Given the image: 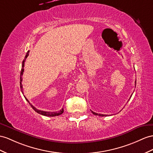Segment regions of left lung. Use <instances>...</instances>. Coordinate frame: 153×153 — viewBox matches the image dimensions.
Segmentation results:
<instances>
[{
  "label": "left lung",
  "mask_w": 153,
  "mask_h": 153,
  "mask_svg": "<svg viewBox=\"0 0 153 153\" xmlns=\"http://www.w3.org/2000/svg\"><path fill=\"white\" fill-rule=\"evenodd\" d=\"M136 81H135V87H136ZM131 96H132V95L131 96V97H130V98L131 97ZM92 114H94V115H96V116H107V115H106V114H97V113H96V112H93V111H92Z\"/></svg>",
  "instance_id": "left-lung-1"
}]
</instances>
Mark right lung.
<instances>
[{
	"label": "right lung",
	"mask_w": 153,
	"mask_h": 153,
	"mask_svg": "<svg viewBox=\"0 0 153 153\" xmlns=\"http://www.w3.org/2000/svg\"><path fill=\"white\" fill-rule=\"evenodd\" d=\"M29 52H30V50H28V52H27L26 53V56L25 57V59L23 60L22 61V68H21V76H20V87H21V91H22V93L23 94V89H22V75H23V72H24V66H25V62L26 61V59L27 58V57L29 55ZM26 100L28 101V102L29 103V104L31 105V107H32V108L33 109V110L37 112V113H39V114H40L41 115H43V116H50V117H53V116H59V115H61V114H62L64 112V110L63 108H62L61 110H60L58 112H46V111H41V110H39V109H37L36 107H33V105L31 104L29 101L28 100V99L26 98V97L25 96Z\"/></svg>",
	"instance_id": "add662e5"
}]
</instances>
